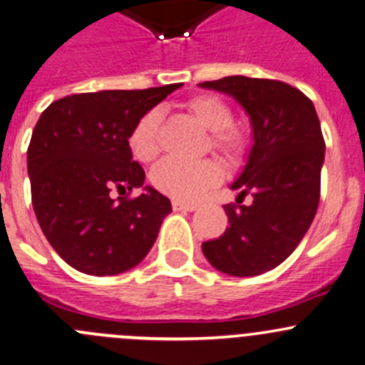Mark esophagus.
Listing matches in <instances>:
<instances>
[{"mask_svg": "<svg viewBox=\"0 0 365 365\" xmlns=\"http://www.w3.org/2000/svg\"><path fill=\"white\" fill-rule=\"evenodd\" d=\"M172 207L175 210H195L198 209V204H190V202H181V200H172Z\"/></svg>", "mask_w": 365, "mask_h": 365, "instance_id": "1", "label": "esophagus"}]
</instances>
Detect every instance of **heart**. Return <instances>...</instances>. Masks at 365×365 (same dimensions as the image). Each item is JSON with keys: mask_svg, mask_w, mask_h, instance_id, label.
<instances>
[{"mask_svg": "<svg viewBox=\"0 0 365 365\" xmlns=\"http://www.w3.org/2000/svg\"><path fill=\"white\" fill-rule=\"evenodd\" d=\"M191 115L210 131L209 148L223 156L230 163H239L247 155L251 145L246 128L234 123L230 105L223 98L210 93L191 96L184 103ZM161 112L151 108L137 119L130 135L128 148L131 156L140 163H151L161 151ZM223 178L220 163L204 160L198 163H182L165 160L151 172V182L160 193L168 195L174 200H198L205 191L216 186Z\"/></svg>", "mask_w": 365, "mask_h": 365, "instance_id": "b5f03b06", "label": "heart"}]
</instances>
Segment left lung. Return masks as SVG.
I'll return each instance as SVG.
<instances>
[{"label":"left lung","mask_w":365,"mask_h":365,"mask_svg":"<svg viewBox=\"0 0 365 365\" xmlns=\"http://www.w3.org/2000/svg\"><path fill=\"white\" fill-rule=\"evenodd\" d=\"M234 96L250 114L253 148L232 184L237 204L225 205L230 227L202 244L210 265L230 276H258L283 264L306 235L320 204L325 140L313 101L272 78L232 75L200 82ZM251 192L254 202L242 205Z\"/></svg>","instance_id":"left-lung-1"}]
</instances>
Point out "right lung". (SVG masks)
I'll return each instance as SVG.
<instances>
[{"mask_svg":"<svg viewBox=\"0 0 365 365\" xmlns=\"http://www.w3.org/2000/svg\"><path fill=\"white\" fill-rule=\"evenodd\" d=\"M181 86L81 93L52 101L40 115L28 148L33 209L73 269L114 276L140 264L155 244L172 205L155 187L128 197L145 179L128 135Z\"/></svg>","mask_w":365,"mask_h":365,"instance_id":"obj_1","label":"right lung"}]
</instances>
